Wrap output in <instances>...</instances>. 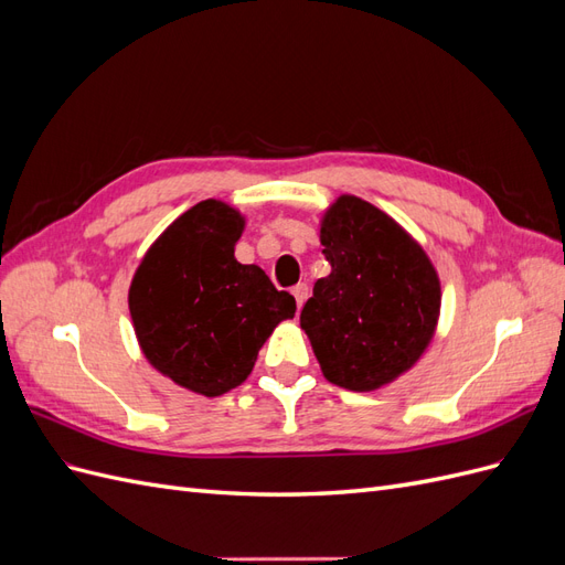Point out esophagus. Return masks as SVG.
<instances>
[{"instance_id": "obj_1", "label": "esophagus", "mask_w": 565, "mask_h": 565, "mask_svg": "<svg viewBox=\"0 0 565 565\" xmlns=\"http://www.w3.org/2000/svg\"><path fill=\"white\" fill-rule=\"evenodd\" d=\"M292 295H295V299H297V306H299V309H301L303 301L309 299V285H306V282H299V285H295V287H292Z\"/></svg>"}]
</instances>
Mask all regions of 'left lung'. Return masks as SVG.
Returning <instances> with one entry per match:
<instances>
[{"mask_svg":"<svg viewBox=\"0 0 565 565\" xmlns=\"http://www.w3.org/2000/svg\"><path fill=\"white\" fill-rule=\"evenodd\" d=\"M320 245L332 270L303 303L324 380L374 391L398 380L431 344L440 280L422 245L374 204L339 195L320 221Z\"/></svg>","mask_w":565,"mask_h":565,"instance_id":"1","label":"left lung"}]
</instances>
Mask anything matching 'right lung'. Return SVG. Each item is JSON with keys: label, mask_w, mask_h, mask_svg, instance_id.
<instances>
[{"label": "right lung", "mask_w": 565, "mask_h": 565, "mask_svg": "<svg viewBox=\"0 0 565 565\" xmlns=\"http://www.w3.org/2000/svg\"><path fill=\"white\" fill-rule=\"evenodd\" d=\"M245 216L202 200L150 245L129 287V313L146 361L174 384L221 396L241 386L297 301L259 266L235 259Z\"/></svg>", "instance_id": "right-lung-1"}]
</instances>
